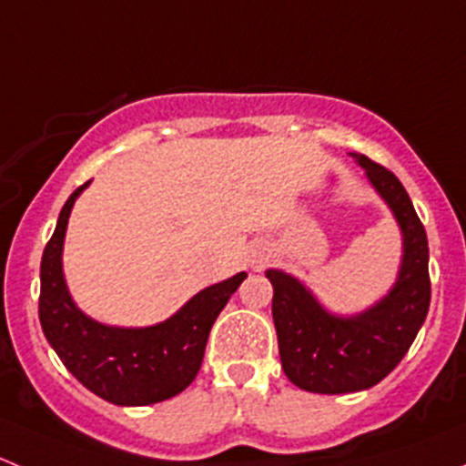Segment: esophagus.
I'll return each instance as SVG.
<instances>
[{
	"instance_id": "1",
	"label": "esophagus",
	"mask_w": 466,
	"mask_h": 466,
	"mask_svg": "<svg viewBox=\"0 0 466 466\" xmlns=\"http://www.w3.org/2000/svg\"><path fill=\"white\" fill-rule=\"evenodd\" d=\"M261 263H263V259H252V266H255V268H259Z\"/></svg>"
}]
</instances>
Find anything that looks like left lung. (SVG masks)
<instances>
[{"mask_svg": "<svg viewBox=\"0 0 466 466\" xmlns=\"http://www.w3.org/2000/svg\"><path fill=\"white\" fill-rule=\"evenodd\" d=\"M350 155L401 229V266L390 293L363 313L333 316L293 275L266 270L281 368L298 388L318 394L359 392L383 380L410 350L431 304L429 238L410 196L392 171L360 153Z\"/></svg>", "mask_w": 466, "mask_h": 466, "instance_id": "left-lung-1", "label": "left lung"}]
</instances>
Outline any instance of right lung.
Returning <instances> with one entry per match:
<instances>
[{
    "mask_svg": "<svg viewBox=\"0 0 466 466\" xmlns=\"http://www.w3.org/2000/svg\"><path fill=\"white\" fill-rule=\"evenodd\" d=\"M89 182L60 209L54 237L40 263V324L65 368L83 385L116 406H148L180 394L198 374L211 324L246 272L203 289L176 316L153 327H110L74 304L63 275V243L72 207Z\"/></svg>",
    "mask_w": 466,
    "mask_h": 466,
    "instance_id": "obj_1",
    "label": "right lung"
}]
</instances>
